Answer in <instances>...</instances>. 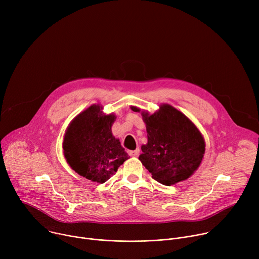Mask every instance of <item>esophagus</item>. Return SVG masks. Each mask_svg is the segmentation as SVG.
I'll return each instance as SVG.
<instances>
[{
	"instance_id": "1",
	"label": "esophagus",
	"mask_w": 259,
	"mask_h": 259,
	"mask_svg": "<svg viewBox=\"0 0 259 259\" xmlns=\"http://www.w3.org/2000/svg\"><path fill=\"white\" fill-rule=\"evenodd\" d=\"M129 155L132 157H137L139 155V149H137L135 151H129Z\"/></svg>"
}]
</instances>
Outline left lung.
<instances>
[{
	"mask_svg": "<svg viewBox=\"0 0 259 259\" xmlns=\"http://www.w3.org/2000/svg\"><path fill=\"white\" fill-rule=\"evenodd\" d=\"M133 112L140 108L131 106ZM146 125L147 143L141 146L139 160L164 186L188 179L200 166L205 140L196 125L178 109L164 103L153 115L141 113Z\"/></svg>",
	"mask_w": 259,
	"mask_h": 259,
	"instance_id": "8db88e82",
	"label": "left lung"
}]
</instances>
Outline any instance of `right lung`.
I'll use <instances>...</instances> for the list:
<instances>
[{"label": "right lung", "mask_w": 259, "mask_h": 259, "mask_svg": "<svg viewBox=\"0 0 259 259\" xmlns=\"http://www.w3.org/2000/svg\"><path fill=\"white\" fill-rule=\"evenodd\" d=\"M116 118L114 114L104 115L99 104H92L70 122L63 138V154L79 175L104 183L129 159L112 133Z\"/></svg>", "instance_id": "right-lung-1"}]
</instances>
